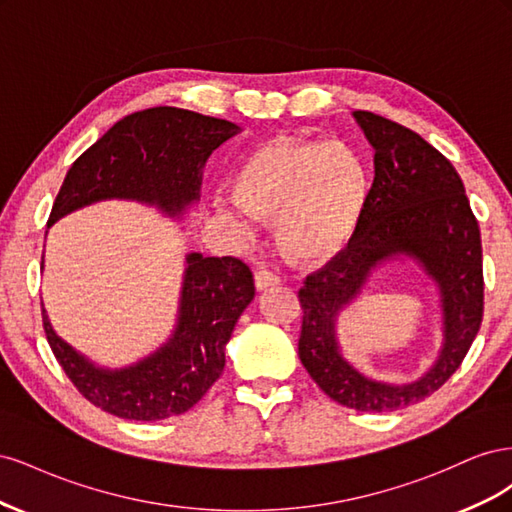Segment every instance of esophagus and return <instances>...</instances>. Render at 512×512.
I'll return each mask as SVG.
<instances>
[{
  "label": "esophagus",
  "mask_w": 512,
  "mask_h": 512,
  "mask_svg": "<svg viewBox=\"0 0 512 512\" xmlns=\"http://www.w3.org/2000/svg\"><path fill=\"white\" fill-rule=\"evenodd\" d=\"M254 282H256V288H258V290H267V288L277 286L282 280H280V275H277V273H273V271H269V269H260V271H256V275H254Z\"/></svg>",
  "instance_id": "obj_1"
}]
</instances>
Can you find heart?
Segmentation results:
<instances>
[{
    "label": "heart",
    "mask_w": 512,
    "mask_h": 512,
    "mask_svg": "<svg viewBox=\"0 0 512 512\" xmlns=\"http://www.w3.org/2000/svg\"><path fill=\"white\" fill-rule=\"evenodd\" d=\"M220 218L241 232L273 220L275 243L299 265H322L352 241L371 196L363 153L344 141L275 138L252 149L230 177Z\"/></svg>",
    "instance_id": "1"
}]
</instances>
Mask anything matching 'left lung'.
<instances>
[{"label": "left lung", "instance_id": "8db88e82", "mask_svg": "<svg viewBox=\"0 0 512 512\" xmlns=\"http://www.w3.org/2000/svg\"><path fill=\"white\" fill-rule=\"evenodd\" d=\"M374 147L376 177L359 230L342 254L307 275L299 290V359L337 404L393 412L416 404L451 378L483 322L480 230L455 166L416 132L369 111H354ZM399 253L414 257L439 286L445 342L437 363L412 383H382L354 370L338 350V312L368 273Z\"/></svg>", "mask_w": 512, "mask_h": 512}]
</instances>
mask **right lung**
Wrapping results in <instances>:
<instances>
[{
    "instance_id": "add662e5",
    "label": "right lung",
    "mask_w": 512,
    "mask_h": 512,
    "mask_svg": "<svg viewBox=\"0 0 512 512\" xmlns=\"http://www.w3.org/2000/svg\"><path fill=\"white\" fill-rule=\"evenodd\" d=\"M239 130L232 121L175 106L123 117L70 166L49 226L111 198L156 205L170 218L181 215L200 198L207 158ZM252 299L254 277L245 262L188 254L173 335L121 369L98 367L66 344L44 307L42 324L55 359L87 401L128 421H160L188 412L222 376L226 344Z\"/></svg>"
}]
</instances>
